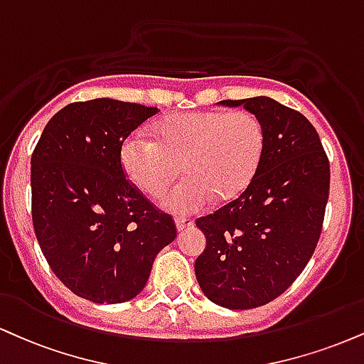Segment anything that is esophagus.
<instances>
[{
    "instance_id": "esophagus-1",
    "label": "esophagus",
    "mask_w": 364,
    "mask_h": 364,
    "mask_svg": "<svg viewBox=\"0 0 364 364\" xmlns=\"http://www.w3.org/2000/svg\"><path fill=\"white\" fill-rule=\"evenodd\" d=\"M174 224H176L178 232H183L185 229H188V227H193V220H191V218L178 217L176 220H174Z\"/></svg>"
}]
</instances>
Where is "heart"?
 Wrapping results in <instances>:
<instances>
[{
	"label": "heart",
	"mask_w": 364,
	"mask_h": 364,
	"mask_svg": "<svg viewBox=\"0 0 364 364\" xmlns=\"http://www.w3.org/2000/svg\"><path fill=\"white\" fill-rule=\"evenodd\" d=\"M266 147L252 113L183 112L157 122L156 142L135 132L120 147L127 178L149 196H159L181 173L186 179L161 200L166 210L191 215L213 200L230 201L247 190Z\"/></svg>",
	"instance_id": "heart-1"
}]
</instances>
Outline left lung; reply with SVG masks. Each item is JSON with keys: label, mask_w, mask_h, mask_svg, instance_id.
Instances as JSON below:
<instances>
[{"label": "left lung", "mask_w": 364, "mask_h": 364, "mask_svg": "<svg viewBox=\"0 0 364 364\" xmlns=\"http://www.w3.org/2000/svg\"><path fill=\"white\" fill-rule=\"evenodd\" d=\"M220 105L257 117L266 147L247 190L196 220L207 247L195 274L213 304L256 309L282 295L312 257L329 198V161L314 125L277 100L254 96Z\"/></svg>", "instance_id": "8db88e82"}]
</instances>
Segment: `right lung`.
<instances>
[{
  "label": "right lung",
  "instance_id": "right-lung-1",
  "mask_svg": "<svg viewBox=\"0 0 364 364\" xmlns=\"http://www.w3.org/2000/svg\"><path fill=\"white\" fill-rule=\"evenodd\" d=\"M157 112L112 98L71 103L33 151L35 235L55 277L95 304L137 296L176 237L173 218L127 181L120 163L124 140Z\"/></svg>",
  "mask_w": 364,
  "mask_h": 364
}]
</instances>
